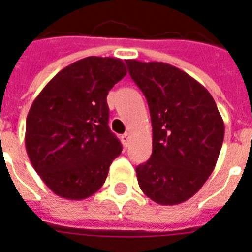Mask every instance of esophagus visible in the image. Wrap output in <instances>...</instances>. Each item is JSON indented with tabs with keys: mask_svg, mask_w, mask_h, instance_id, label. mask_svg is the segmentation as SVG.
Returning a JSON list of instances; mask_svg holds the SVG:
<instances>
[{
	"mask_svg": "<svg viewBox=\"0 0 252 252\" xmlns=\"http://www.w3.org/2000/svg\"><path fill=\"white\" fill-rule=\"evenodd\" d=\"M121 142H123V144L126 147V146L129 144V142H131V135H129V133H124V135L121 136Z\"/></svg>",
	"mask_w": 252,
	"mask_h": 252,
	"instance_id": "1",
	"label": "esophagus"
}]
</instances>
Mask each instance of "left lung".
I'll list each match as a JSON object with an SVG mask.
<instances>
[{
  "mask_svg": "<svg viewBox=\"0 0 252 252\" xmlns=\"http://www.w3.org/2000/svg\"><path fill=\"white\" fill-rule=\"evenodd\" d=\"M150 108L153 154L136 167L148 198L177 205L198 191L216 166L224 140V121L200 82L162 62L126 61Z\"/></svg>",
  "mask_w": 252,
  "mask_h": 252,
  "instance_id": "1",
  "label": "left lung"
}]
</instances>
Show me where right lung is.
<instances>
[{
	"mask_svg": "<svg viewBox=\"0 0 252 252\" xmlns=\"http://www.w3.org/2000/svg\"><path fill=\"white\" fill-rule=\"evenodd\" d=\"M126 74L121 59L85 58L58 72L31 106L27 154L59 197L85 200L94 194L120 155L121 143L108 126L106 95Z\"/></svg>",
	"mask_w": 252,
	"mask_h": 252,
	"instance_id": "add662e5",
	"label": "right lung"
}]
</instances>
